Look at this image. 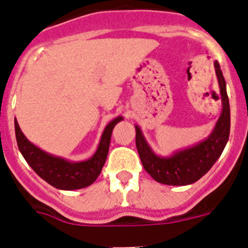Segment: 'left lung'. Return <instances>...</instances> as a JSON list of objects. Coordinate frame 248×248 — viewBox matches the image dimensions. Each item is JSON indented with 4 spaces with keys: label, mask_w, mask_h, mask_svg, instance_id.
I'll return each mask as SVG.
<instances>
[{
    "label": "left lung",
    "mask_w": 248,
    "mask_h": 248,
    "mask_svg": "<svg viewBox=\"0 0 248 248\" xmlns=\"http://www.w3.org/2000/svg\"><path fill=\"white\" fill-rule=\"evenodd\" d=\"M220 93L222 99V112L215 129L209 138L191 148L180 151L169 158L155 155L146 143L140 127L136 126V147L144 170L155 182L167 185H188L199 180L210 170L221 155L230 136V104L226 93V82L217 62H215Z\"/></svg>",
    "instance_id": "obj_1"
}]
</instances>
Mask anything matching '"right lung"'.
Returning a JSON list of instances; mask_svg holds the SVG:
<instances>
[{"label": "right lung", "instance_id": "obj_1", "mask_svg": "<svg viewBox=\"0 0 248 248\" xmlns=\"http://www.w3.org/2000/svg\"><path fill=\"white\" fill-rule=\"evenodd\" d=\"M121 120L122 117H117L106 126L100 140L99 148L95 152V155L85 162L70 163L64 160L63 158L53 157L42 149L37 148L24 137L17 120L15 121L16 140L24 159L42 179L53 185L54 188L74 190L89 186L100 175L108 158L112 129Z\"/></svg>", "mask_w": 248, "mask_h": 248}]
</instances>
